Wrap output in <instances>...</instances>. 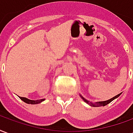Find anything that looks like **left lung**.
I'll return each mask as SVG.
<instances>
[{
  "label": "left lung",
  "mask_w": 133,
  "mask_h": 133,
  "mask_svg": "<svg viewBox=\"0 0 133 133\" xmlns=\"http://www.w3.org/2000/svg\"><path fill=\"white\" fill-rule=\"evenodd\" d=\"M121 95V93H120V94H118V95H115V97H113V98H112L111 99H110V100H105V101H100V102H95V103H92V102H90V101H89V100H86L85 98H84L82 95L80 94V96H81V98L83 99V100L86 103H88V105H90V106H92V107H100V106H105L106 105H108V104H109L110 103H111L112 101L113 100H115V98H118L120 95Z\"/></svg>",
  "instance_id": "left-lung-1"
}]
</instances>
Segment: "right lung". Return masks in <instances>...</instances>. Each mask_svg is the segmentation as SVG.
I'll list each match as a JSON object with an SVG mask.
<instances>
[{
    "label": "right lung",
    "instance_id": "add662e5",
    "mask_svg": "<svg viewBox=\"0 0 133 133\" xmlns=\"http://www.w3.org/2000/svg\"><path fill=\"white\" fill-rule=\"evenodd\" d=\"M23 102L28 103V104H32V105H35V104H38V103H41L45 100V99H41V100H29L26 98H23V97H19Z\"/></svg>",
    "mask_w": 133,
    "mask_h": 133
}]
</instances>
